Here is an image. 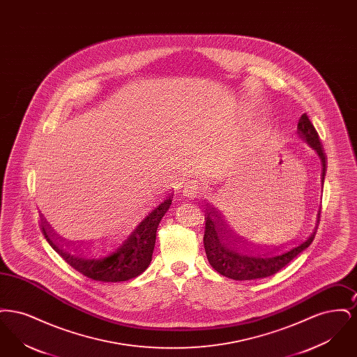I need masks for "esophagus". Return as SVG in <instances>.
Listing matches in <instances>:
<instances>
[{
	"instance_id": "esophagus-1",
	"label": "esophagus",
	"mask_w": 357,
	"mask_h": 357,
	"mask_svg": "<svg viewBox=\"0 0 357 357\" xmlns=\"http://www.w3.org/2000/svg\"><path fill=\"white\" fill-rule=\"evenodd\" d=\"M199 192H201V187H199L197 181H194V179H188V181H186V183H185V186H183V190H182V194H183L185 198L194 199Z\"/></svg>"
}]
</instances>
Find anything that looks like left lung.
<instances>
[{
    "label": "left lung",
    "mask_w": 357,
    "mask_h": 357,
    "mask_svg": "<svg viewBox=\"0 0 357 357\" xmlns=\"http://www.w3.org/2000/svg\"><path fill=\"white\" fill-rule=\"evenodd\" d=\"M297 135L306 144L310 146L321 160V182L324 185L325 171H326V156L324 153L319 134L314 130L306 114L301 115L297 124ZM321 206L316 217V226L309 236L301 239L297 243L289 245L287 248H274V249H258L249 245L245 238L238 236L237 233L226 223L221 213L211 204H207L206 208V227H204V250L210 265L221 273L222 275L245 281L265 278L280 272L289 262L303 253L306 248L313 242L319 223H320Z\"/></svg>",
    "instance_id": "obj_1"
}]
</instances>
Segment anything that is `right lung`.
Here are the masks:
<instances>
[{
  "label": "right lung",
  "mask_w": 357,
  "mask_h": 357,
  "mask_svg": "<svg viewBox=\"0 0 357 357\" xmlns=\"http://www.w3.org/2000/svg\"><path fill=\"white\" fill-rule=\"evenodd\" d=\"M171 202L172 197L169 195L153 204L136 218L130 229L109 241H73L60 237L47 222H41V230L52 249L85 277L102 282L128 281L144 272L151 264L156 229Z\"/></svg>",
  "instance_id": "1"
}]
</instances>
